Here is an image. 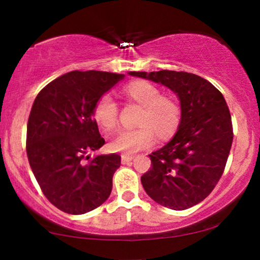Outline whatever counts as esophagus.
I'll use <instances>...</instances> for the list:
<instances>
[{"mask_svg":"<svg viewBox=\"0 0 260 260\" xmlns=\"http://www.w3.org/2000/svg\"><path fill=\"white\" fill-rule=\"evenodd\" d=\"M134 159V156H129V155H122V163L125 165V163H129Z\"/></svg>","mask_w":260,"mask_h":260,"instance_id":"34e87169","label":"esophagus"}]
</instances>
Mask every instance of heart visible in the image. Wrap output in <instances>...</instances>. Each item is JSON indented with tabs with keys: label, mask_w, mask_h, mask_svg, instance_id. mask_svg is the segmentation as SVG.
Masks as SVG:
<instances>
[{
	"label": "heart",
	"mask_w": 260,
	"mask_h": 260,
	"mask_svg": "<svg viewBox=\"0 0 260 260\" xmlns=\"http://www.w3.org/2000/svg\"><path fill=\"white\" fill-rule=\"evenodd\" d=\"M124 93L131 101L143 106L144 111L137 122L138 129L122 130L110 143L113 152L134 155L151 148L159 141H168L175 135L181 122L180 103L172 97L163 95L157 86L147 81H135L127 85ZM95 122L105 131L116 129L118 123V106L110 94L98 99L93 109Z\"/></svg>",
	"instance_id": "obj_1"
}]
</instances>
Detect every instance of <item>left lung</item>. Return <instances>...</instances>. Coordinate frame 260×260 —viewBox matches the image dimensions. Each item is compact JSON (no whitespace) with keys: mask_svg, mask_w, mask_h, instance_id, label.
<instances>
[{"mask_svg":"<svg viewBox=\"0 0 260 260\" xmlns=\"http://www.w3.org/2000/svg\"><path fill=\"white\" fill-rule=\"evenodd\" d=\"M162 84L180 101L181 122L174 137L151 152V168L141 181L158 205L183 211L205 200L225 169L233 141L226 101L208 80L176 71L129 72Z\"/></svg>","mask_w":260,"mask_h":260,"instance_id":"8db88e82","label":"left lung"}]
</instances>
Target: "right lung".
Listing matches in <instances>:
<instances>
[{"label":"right lung","instance_id":"right-lung-1","mask_svg":"<svg viewBox=\"0 0 260 260\" xmlns=\"http://www.w3.org/2000/svg\"><path fill=\"white\" fill-rule=\"evenodd\" d=\"M123 79L124 74L72 71L35 98L27 124L28 161L42 193L60 211L85 214L111 194L120 156L88 159L87 152L105 143L93 116L95 103Z\"/></svg>","mask_w":260,"mask_h":260}]
</instances>
